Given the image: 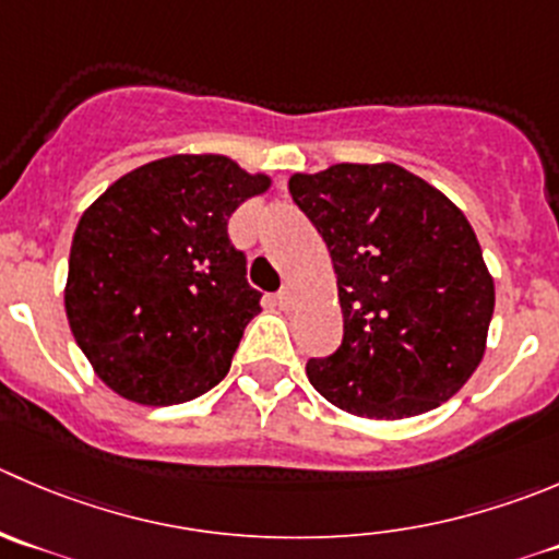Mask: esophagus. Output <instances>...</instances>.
I'll return each mask as SVG.
<instances>
[{
    "mask_svg": "<svg viewBox=\"0 0 559 559\" xmlns=\"http://www.w3.org/2000/svg\"><path fill=\"white\" fill-rule=\"evenodd\" d=\"M275 300H278L281 308H292V306H295V292H292L289 286H284V289L275 295Z\"/></svg>",
    "mask_w": 559,
    "mask_h": 559,
    "instance_id": "34e87169",
    "label": "esophagus"
}]
</instances>
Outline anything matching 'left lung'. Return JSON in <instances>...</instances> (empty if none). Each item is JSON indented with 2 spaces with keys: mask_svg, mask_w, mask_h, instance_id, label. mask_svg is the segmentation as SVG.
I'll list each match as a JSON object with an SVG mask.
<instances>
[{
  "mask_svg": "<svg viewBox=\"0 0 559 559\" xmlns=\"http://www.w3.org/2000/svg\"><path fill=\"white\" fill-rule=\"evenodd\" d=\"M289 193L328 242L344 338L306 362L308 382L357 417L435 409L486 349L495 281L462 210L395 164L295 175Z\"/></svg>",
  "mask_w": 559,
  "mask_h": 559,
  "instance_id": "left-lung-1",
  "label": "left lung"
}]
</instances>
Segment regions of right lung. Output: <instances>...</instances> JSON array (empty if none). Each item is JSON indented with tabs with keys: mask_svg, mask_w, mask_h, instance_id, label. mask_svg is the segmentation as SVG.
Wrapping results in <instances>:
<instances>
[{
	"mask_svg": "<svg viewBox=\"0 0 559 559\" xmlns=\"http://www.w3.org/2000/svg\"><path fill=\"white\" fill-rule=\"evenodd\" d=\"M270 188L226 155H171L119 177L81 215L64 311L97 377L135 404L169 406L226 377L259 292L229 218Z\"/></svg>",
	"mask_w": 559,
	"mask_h": 559,
	"instance_id": "1",
	"label": "right lung"
}]
</instances>
